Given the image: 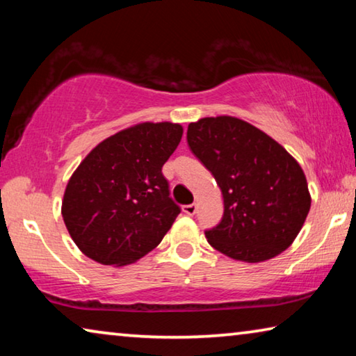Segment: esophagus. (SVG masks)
<instances>
[{"mask_svg":"<svg viewBox=\"0 0 356 356\" xmlns=\"http://www.w3.org/2000/svg\"><path fill=\"white\" fill-rule=\"evenodd\" d=\"M182 210H184V213H186V215H195L197 207H196V204H188V206H184Z\"/></svg>","mask_w":356,"mask_h":356,"instance_id":"34e87169","label":"esophagus"}]
</instances>
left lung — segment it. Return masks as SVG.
Here are the masks:
<instances>
[{"instance_id": "left-lung-1", "label": "left lung", "mask_w": 356, "mask_h": 356, "mask_svg": "<svg viewBox=\"0 0 356 356\" xmlns=\"http://www.w3.org/2000/svg\"><path fill=\"white\" fill-rule=\"evenodd\" d=\"M191 152L218 184L225 213L207 242L243 262H264L293 243L311 209L298 161L238 118H202L186 130Z\"/></svg>"}]
</instances>
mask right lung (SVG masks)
Listing matches in <instances>:
<instances>
[{"label": "right lung", "instance_id": "obj_1", "mask_svg": "<svg viewBox=\"0 0 356 356\" xmlns=\"http://www.w3.org/2000/svg\"><path fill=\"white\" fill-rule=\"evenodd\" d=\"M184 129L141 122L99 143L69 179L61 213L72 240L92 261L124 267L152 251L180 207L161 174Z\"/></svg>", "mask_w": 356, "mask_h": 356}]
</instances>
